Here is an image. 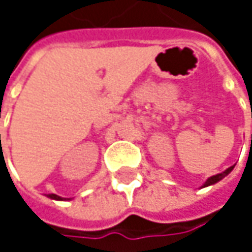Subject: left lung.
Segmentation results:
<instances>
[{"label":"left lung","mask_w":252,"mask_h":252,"mask_svg":"<svg viewBox=\"0 0 252 252\" xmlns=\"http://www.w3.org/2000/svg\"><path fill=\"white\" fill-rule=\"evenodd\" d=\"M235 166H230V168H227L226 171H223L222 174H218V175H213V176H210L204 184H203V187L201 188H204V187H209V185H213V184H216V182H219L220 179H223L225 176L227 175V174H230L232 172V169H233Z\"/></svg>","instance_id":"1"}]
</instances>
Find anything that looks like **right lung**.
Returning <instances> with one entry per match:
<instances>
[{"label": "right lung", "mask_w": 252, "mask_h": 252, "mask_svg": "<svg viewBox=\"0 0 252 252\" xmlns=\"http://www.w3.org/2000/svg\"><path fill=\"white\" fill-rule=\"evenodd\" d=\"M48 197H49V198H54V200H63V198H61L60 195H57V194H49Z\"/></svg>", "instance_id": "obj_1"}]
</instances>
